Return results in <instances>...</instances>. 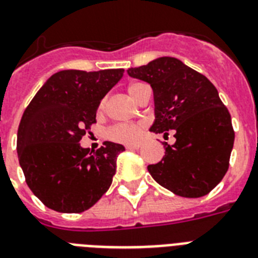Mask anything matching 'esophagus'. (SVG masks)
Masks as SVG:
<instances>
[{
  "mask_svg": "<svg viewBox=\"0 0 258 258\" xmlns=\"http://www.w3.org/2000/svg\"><path fill=\"white\" fill-rule=\"evenodd\" d=\"M140 144H127V146H125V148L127 149H139L140 148Z\"/></svg>",
  "mask_w": 258,
  "mask_h": 258,
  "instance_id": "obj_1",
  "label": "esophagus"
}]
</instances>
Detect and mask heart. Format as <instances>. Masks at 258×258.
<instances>
[{
	"label": "heart",
	"mask_w": 258,
	"mask_h": 258,
	"mask_svg": "<svg viewBox=\"0 0 258 258\" xmlns=\"http://www.w3.org/2000/svg\"><path fill=\"white\" fill-rule=\"evenodd\" d=\"M144 84H139V82H135V84H131V85L127 88V93L128 96L135 101L139 92L144 88ZM105 106V101L101 102L99 105V110L103 109ZM144 124L143 123H138V124H134V123H127V124H116L114 127L109 130L107 136H109L111 140H115V142L125 143V144H133L136 140L139 139L140 133H142Z\"/></svg>",
	"instance_id": "obj_1"
}]
</instances>
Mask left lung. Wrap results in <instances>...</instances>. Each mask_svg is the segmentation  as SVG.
<instances>
[{"instance_id":"obj_1","label":"left lung","mask_w":258,"mask_h":258,"mask_svg":"<svg viewBox=\"0 0 258 258\" xmlns=\"http://www.w3.org/2000/svg\"><path fill=\"white\" fill-rule=\"evenodd\" d=\"M130 77L148 82L153 90L155 120L149 131L168 135L165 155L148 165L156 182L176 196L209 194L228 170L235 133L231 115L218 90L203 75L176 57H157L147 66L127 69Z\"/></svg>"}]
</instances>
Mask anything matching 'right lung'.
Listing matches in <instances>:
<instances>
[{"label":"right lung","instance_id":"right-lung-1","mask_svg":"<svg viewBox=\"0 0 258 258\" xmlns=\"http://www.w3.org/2000/svg\"><path fill=\"white\" fill-rule=\"evenodd\" d=\"M124 69L52 75L26 107L17 135L19 165L31 191L59 213H82L109 190L122 144L105 142L90 152L80 140L96 123L103 97Z\"/></svg>","mask_w":258,"mask_h":258}]
</instances>
